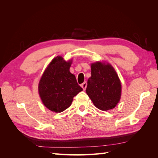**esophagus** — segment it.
<instances>
[{"mask_svg":"<svg viewBox=\"0 0 158 158\" xmlns=\"http://www.w3.org/2000/svg\"><path fill=\"white\" fill-rule=\"evenodd\" d=\"M81 87L83 88L84 90H85V89H86V87H87V82H84V83H82V84H81Z\"/></svg>","mask_w":158,"mask_h":158,"instance_id":"obj_1","label":"esophagus"}]
</instances>
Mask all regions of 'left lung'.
I'll return each instance as SVG.
<instances>
[{"instance_id": "8db88e82", "label": "left lung", "mask_w": 158, "mask_h": 158, "mask_svg": "<svg viewBox=\"0 0 158 158\" xmlns=\"http://www.w3.org/2000/svg\"><path fill=\"white\" fill-rule=\"evenodd\" d=\"M92 76L85 92L94 106L102 111L114 108L121 95V84L115 70L109 64L97 62L91 65Z\"/></svg>"}]
</instances>
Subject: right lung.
Here are the masks:
<instances>
[{
	"label": "right lung",
	"mask_w": 158,
	"mask_h": 158,
	"mask_svg": "<svg viewBox=\"0 0 158 158\" xmlns=\"http://www.w3.org/2000/svg\"><path fill=\"white\" fill-rule=\"evenodd\" d=\"M71 61L56 56L51 62L40 81L39 94L45 106L52 111L63 112L70 106L73 98L82 91L69 70Z\"/></svg>",
	"instance_id": "1"
}]
</instances>
